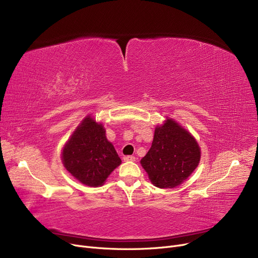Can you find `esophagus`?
Instances as JSON below:
<instances>
[{"mask_svg": "<svg viewBox=\"0 0 258 258\" xmlns=\"http://www.w3.org/2000/svg\"><path fill=\"white\" fill-rule=\"evenodd\" d=\"M123 160L130 162V161H135L136 158L134 156H124V157H123Z\"/></svg>", "mask_w": 258, "mask_h": 258, "instance_id": "obj_1", "label": "esophagus"}]
</instances>
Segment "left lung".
<instances>
[{
  "label": "left lung",
  "mask_w": 258,
  "mask_h": 258,
  "mask_svg": "<svg viewBox=\"0 0 258 258\" xmlns=\"http://www.w3.org/2000/svg\"><path fill=\"white\" fill-rule=\"evenodd\" d=\"M200 161L196 139L173 119L156 126L152 147L140 163L151 182L160 188H173L191 175Z\"/></svg>",
  "instance_id": "8db88e82"
}]
</instances>
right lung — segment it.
<instances>
[{"instance_id": "1", "label": "right lung", "mask_w": 258, "mask_h": 258, "mask_svg": "<svg viewBox=\"0 0 258 258\" xmlns=\"http://www.w3.org/2000/svg\"><path fill=\"white\" fill-rule=\"evenodd\" d=\"M62 162L77 180L88 186L102 185L121 164L101 123L87 116L64 145Z\"/></svg>"}]
</instances>
